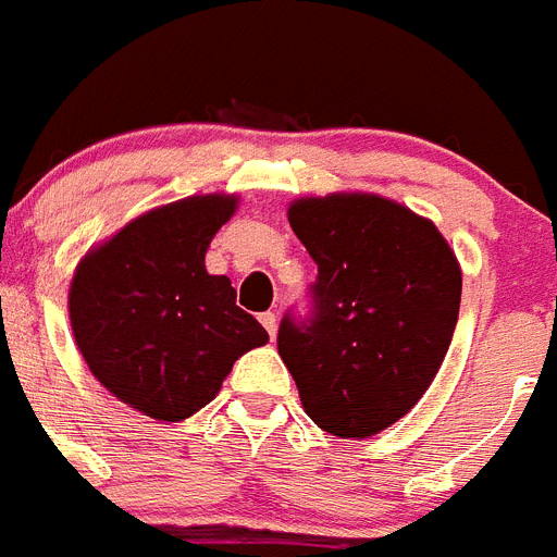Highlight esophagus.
<instances>
[{
  "label": "esophagus",
  "instance_id": "obj_1",
  "mask_svg": "<svg viewBox=\"0 0 557 557\" xmlns=\"http://www.w3.org/2000/svg\"><path fill=\"white\" fill-rule=\"evenodd\" d=\"M259 321H261V324H264V330H268V333H270V338H275V327H278V315L268 310V312H261Z\"/></svg>",
  "mask_w": 557,
  "mask_h": 557
}]
</instances>
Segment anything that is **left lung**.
Returning <instances> with one entry per match:
<instances>
[{"label":"left lung","instance_id":"1","mask_svg":"<svg viewBox=\"0 0 557 557\" xmlns=\"http://www.w3.org/2000/svg\"><path fill=\"white\" fill-rule=\"evenodd\" d=\"M287 219L319 282L310 324L282 321L278 356L324 433L370 438L407 416L444 364L461 264L430 219L375 193L305 196Z\"/></svg>","mask_w":557,"mask_h":557}]
</instances>
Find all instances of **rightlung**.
<instances>
[{"instance_id":"1","label":"right lung","mask_w":557,"mask_h":557,"mask_svg":"<svg viewBox=\"0 0 557 557\" xmlns=\"http://www.w3.org/2000/svg\"><path fill=\"white\" fill-rule=\"evenodd\" d=\"M233 193H201L136 215L76 264L67 312L94 379L156 421H185L222 389L268 330L236 305L207 247L236 213Z\"/></svg>"}]
</instances>
